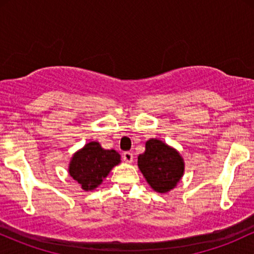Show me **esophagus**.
Masks as SVG:
<instances>
[{"instance_id": "esophagus-1", "label": "esophagus", "mask_w": 254, "mask_h": 254, "mask_svg": "<svg viewBox=\"0 0 254 254\" xmlns=\"http://www.w3.org/2000/svg\"><path fill=\"white\" fill-rule=\"evenodd\" d=\"M123 160L127 164H131L133 161V154L130 153V151H125V153H123Z\"/></svg>"}]
</instances>
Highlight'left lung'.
Segmentation results:
<instances>
[{
    "mask_svg": "<svg viewBox=\"0 0 254 254\" xmlns=\"http://www.w3.org/2000/svg\"><path fill=\"white\" fill-rule=\"evenodd\" d=\"M139 171L154 191L167 193L182 180L185 162L177 149L159 138L145 142V150L138 155Z\"/></svg>",
    "mask_w": 254,
    "mask_h": 254,
    "instance_id": "1",
    "label": "left lung"
}]
</instances>
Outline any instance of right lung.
<instances>
[{"instance_id":"right-lung-1","label":"right lung","mask_w":254,"mask_h":254,"mask_svg":"<svg viewBox=\"0 0 254 254\" xmlns=\"http://www.w3.org/2000/svg\"><path fill=\"white\" fill-rule=\"evenodd\" d=\"M121 164V155L113 149H104L97 141L84 144L71 156L69 176L84 191L97 189L115 166Z\"/></svg>"}]
</instances>
